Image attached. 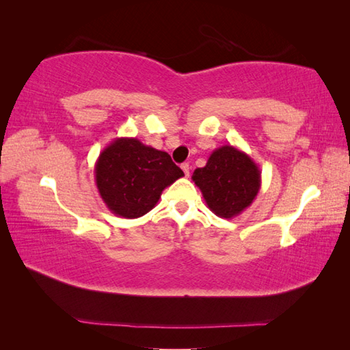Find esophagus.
Segmentation results:
<instances>
[{
  "instance_id": "obj_1",
  "label": "esophagus",
  "mask_w": 350,
  "mask_h": 350,
  "mask_svg": "<svg viewBox=\"0 0 350 350\" xmlns=\"http://www.w3.org/2000/svg\"><path fill=\"white\" fill-rule=\"evenodd\" d=\"M181 169H183V172H184L185 178H189V176H190V166H189V163H183Z\"/></svg>"
}]
</instances>
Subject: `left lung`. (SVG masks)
I'll return each instance as SVG.
<instances>
[{
    "label": "left lung",
    "mask_w": 350,
    "mask_h": 350,
    "mask_svg": "<svg viewBox=\"0 0 350 350\" xmlns=\"http://www.w3.org/2000/svg\"><path fill=\"white\" fill-rule=\"evenodd\" d=\"M191 180L202 191L208 208L221 219H234L253 204L260 190V170L250 155L223 145L209 155L206 165Z\"/></svg>",
    "instance_id": "left-lung-1"
}]
</instances>
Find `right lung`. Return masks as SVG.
Wrapping results in <instances>:
<instances>
[{
	"instance_id": "right-lung-1",
	"label": "right lung",
	"mask_w": 350,
	"mask_h": 350,
	"mask_svg": "<svg viewBox=\"0 0 350 350\" xmlns=\"http://www.w3.org/2000/svg\"><path fill=\"white\" fill-rule=\"evenodd\" d=\"M96 185L107 209L124 219H137L157 205L161 191L184 176L170 155L136 137H116L100 152Z\"/></svg>"
}]
</instances>
